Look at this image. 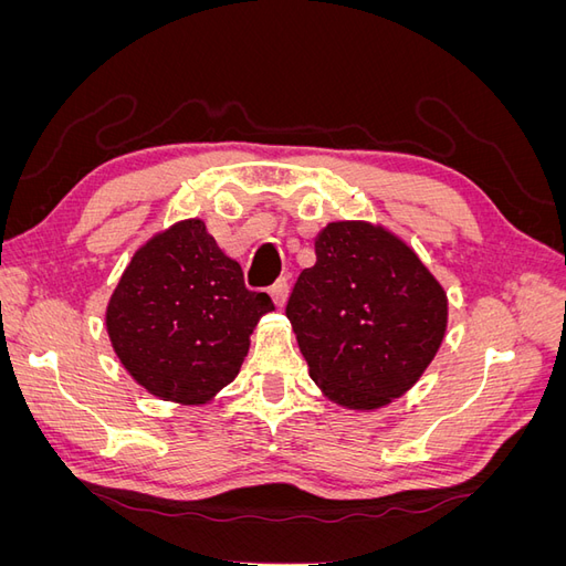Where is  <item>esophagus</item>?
Instances as JSON below:
<instances>
[{
    "label": "esophagus",
    "mask_w": 566,
    "mask_h": 566,
    "mask_svg": "<svg viewBox=\"0 0 566 566\" xmlns=\"http://www.w3.org/2000/svg\"><path fill=\"white\" fill-rule=\"evenodd\" d=\"M269 295H271V300L276 302L279 306H283V304H285V300H287V281H285V279H281V281L273 283V285L269 287Z\"/></svg>",
    "instance_id": "esophagus-1"
}]
</instances>
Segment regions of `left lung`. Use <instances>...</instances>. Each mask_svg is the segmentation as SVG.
I'll return each instance as SVG.
<instances>
[{
	"label": "left lung",
	"instance_id": "left-lung-1",
	"mask_svg": "<svg viewBox=\"0 0 566 566\" xmlns=\"http://www.w3.org/2000/svg\"><path fill=\"white\" fill-rule=\"evenodd\" d=\"M285 304L312 380L347 408H380L413 387L447 333V295L397 235L335 221L316 238Z\"/></svg>",
	"mask_w": 566,
	"mask_h": 566
}]
</instances>
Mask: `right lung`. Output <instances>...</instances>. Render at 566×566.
<instances>
[{
	"mask_svg": "<svg viewBox=\"0 0 566 566\" xmlns=\"http://www.w3.org/2000/svg\"><path fill=\"white\" fill-rule=\"evenodd\" d=\"M273 310L200 219L181 221L132 256L108 302L113 349L132 378L177 403H205L248 356L250 333Z\"/></svg>",
	"mask_w": 566,
	"mask_h": 566,
	"instance_id": "1",
	"label": "right lung"
}]
</instances>
